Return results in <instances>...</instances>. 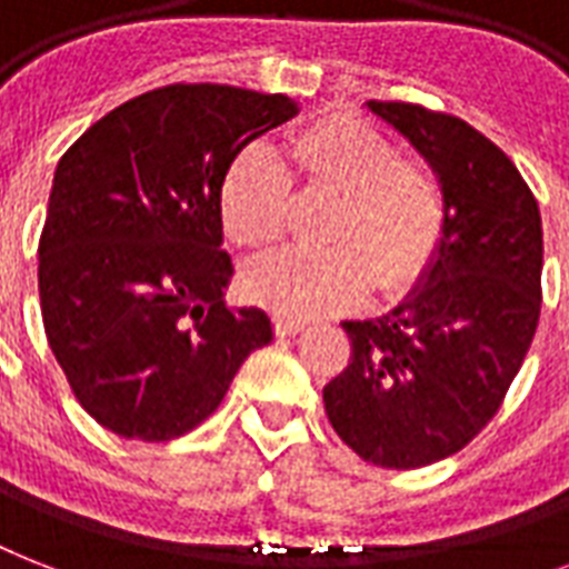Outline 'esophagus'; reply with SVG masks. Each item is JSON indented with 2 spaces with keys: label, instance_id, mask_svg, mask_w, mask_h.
Returning a JSON list of instances; mask_svg holds the SVG:
<instances>
[{
  "label": "esophagus",
  "instance_id": "34e87169",
  "mask_svg": "<svg viewBox=\"0 0 569 569\" xmlns=\"http://www.w3.org/2000/svg\"><path fill=\"white\" fill-rule=\"evenodd\" d=\"M303 325H307V321L298 319V316H286V312H277L274 316V330L280 337H292V333L303 330Z\"/></svg>",
  "mask_w": 569,
  "mask_h": 569
}]
</instances>
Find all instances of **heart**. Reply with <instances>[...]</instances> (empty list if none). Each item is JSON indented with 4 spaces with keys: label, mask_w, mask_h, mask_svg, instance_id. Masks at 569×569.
Wrapping results in <instances>:
<instances>
[{
    "label": "heart",
    "mask_w": 569,
    "mask_h": 569,
    "mask_svg": "<svg viewBox=\"0 0 569 569\" xmlns=\"http://www.w3.org/2000/svg\"><path fill=\"white\" fill-rule=\"evenodd\" d=\"M292 189L330 197L321 221L328 248L292 250L253 268L248 292L283 312H328L378 295L405 292L431 266L446 230V191L422 156L401 153L380 129L328 114L295 129L280 162L248 147L221 180L227 239L266 257L286 239Z\"/></svg>",
    "instance_id": "obj_1"
}]
</instances>
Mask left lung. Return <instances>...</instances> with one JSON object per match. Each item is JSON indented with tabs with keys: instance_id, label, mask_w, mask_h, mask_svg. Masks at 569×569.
<instances>
[{
	"instance_id": "1",
	"label": "left lung",
	"mask_w": 569,
	"mask_h": 569,
	"mask_svg": "<svg viewBox=\"0 0 569 569\" xmlns=\"http://www.w3.org/2000/svg\"><path fill=\"white\" fill-rule=\"evenodd\" d=\"M440 173L446 230L422 286L380 319L342 321L351 360L325 387L348 449L419 469L476 440L502 407L540 319L543 227L517 164L467 120L369 100Z\"/></svg>"
}]
</instances>
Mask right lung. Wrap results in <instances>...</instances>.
<instances>
[{
    "mask_svg": "<svg viewBox=\"0 0 569 569\" xmlns=\"http://www.w3.org/2000/svg\"><path fill=\"white\" fill-rule=\"evenodd\" d=\"M298 114L283 93L164 84L111 109L61 156L38 244L43 330L76 401L118 437L164 442L214 413L259 307H230L221 180Z\"/></svg>",
    "mask_w": 569,
    "mask_h": 569,
    "instance_id": "obj_1",
    "label": "right lung"
}]
</instances>
